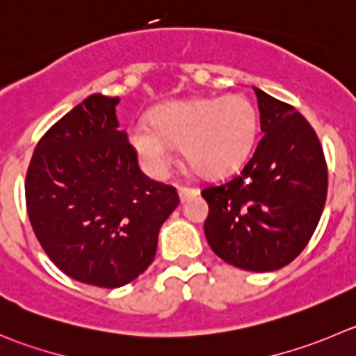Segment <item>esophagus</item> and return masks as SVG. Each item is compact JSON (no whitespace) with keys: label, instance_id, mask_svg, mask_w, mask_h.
<instances>
[{"label":"esophagus","instance_id":"esophagus-1","mask_svg":"<svg viewBox=\"0 0 356 356\" xmlns=\"http://www.w3.org/2000/svg\"><path fill=\"white\" fill-rule=\"evenodd\" d=\"M199 191L197 188H191V187H178V195H180V201L185 202L187 199L194 197V195H197Z\"/></svg>","mask_w":356,"mask_h":356}]
</instances>
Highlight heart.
I'll list each match as a JSON object with an SVG mask.
<instances>
[{
  "instance_id": "1",
  "label": "heart",
  "mask_w": 356,
  "mask_h": 356,
  "mask_svg": "<svg viewBox=\"0 0 356 356\" xmlns=\"http://www.w3.org/2000/svg\"><path fill=\"white\" fill-rule=\"evenodd\" d=\"M148 118L150 125L134 124L127 131V141L152 176L168 172L172 147H180L199 176L231 175L248 157L259 129L255 106L239 94L168 101Z\"/></svg>"
}]
</instances>
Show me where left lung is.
<instances>
[{"label":"left lung","instance_id":"obj_1","mask_svg":"<svg viewBox=\"0 0 356 356\" xmlns=\"http://www.w3.org/2000/svg\"><path fill=\"white\" fill-rule=\"evenodd\" d=\"M255 90L264 136L243 171L201 192L209 206L204 234L231 266L269 273L309 243L327 199L323 148L290 104Z\"/></svg>","mask_w":356,"mask_h":356}]
</instances>
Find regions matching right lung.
<instances>
[{
	"label": "right lung",
	"mask_w": 356,
	"mask_h": 356,
	"mask_svg": "<svg viewBox=\"0 0 356 356\" xmlns=\"http://www.w3.org/2000/svg\"><path fill=\"white\" fill-rule=\"evenodd\" d=\"M118 97L92 94L38 141L26 176L29 222L49 259L76 282L118 289L154 262L180 199L150 180L118 129Z\"/></svg>",
	"instance_id": "1"
}]
</instances>
